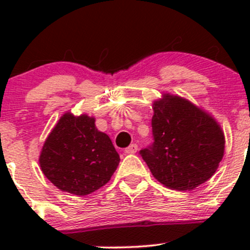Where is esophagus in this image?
Returning <instances> with one entry per match:
<instances>
[{
	"mask_svg": "<svg viewBox=\"0 0 250 250\" xmlns=\"http://www.w3.org/2000/svg\"><path fill=\"white\" fill-rule=\"evenodd\" d=\"M137 151H138L137 144H130L127 148H125V153H127V155H132V153H135Z\"/></svg>",
	"mask_w": 250,
	"mask_h": 250,
	"instance_id": "1",
	"label": "esophagus"
}]
</instances>
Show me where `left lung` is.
I'll return each instance as SVG.
<instances>
[{
	"mask_svg": "<svg viewBox=\"0 0 250 250\" xmlns=\"http://www.w3.org/2000/svg\"><path fill=\"white\" fill-rule=\"evenodd\" d=\"M153 143L140 150L152 175L178 191L193 190L218 169L225 137L206 111L178 95L153 103Z\"/></svg>",
	"mask_w": 250,
	"mask_h": 250,
	"instance_id": "8db88e82",
	"label": "left lung"
}]
</instances>
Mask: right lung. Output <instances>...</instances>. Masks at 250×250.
Masks as SVG:
<instances>
[{"instance_id": "add662e5", "label": "right lung", "mask_w": 250, "mask_h": 250, "mask_svg": "<svg viewBox=\"0 0 250 250\" xmlns=\"http://www.w3.org/2000/svg\"><path fill=\"white\" fill-rule=\"evenodd\" d=\"M120 163L112 141L95 127L94 117L62 116L48 135L40 166L59 190L76 196L94 192L110 180Z\"/></svg>"}]
</instances>
